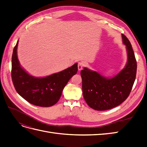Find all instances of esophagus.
I'll return each instance as SVG.
<instances>
[{"label":"esophagus","mask_w":147,"mask_h":147,"mask_svg":"<svg viewBox=\"0 0 147 147\" xmlns=\"http://www.w3.org/2000/svg\"><path fill=\"white\" fill-rule=\"evenodd\" d=\"M83 65H84V64H83L82 62H79L78 64V70H81L83 67Z\"/></svg>","instance_id":"obj_1"}]
</instances>
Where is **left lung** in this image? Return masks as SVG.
Here are the masks:
<instances>
[{
  "instance_id": "obj_1",
  "label": "left lung",
  "mask_w": 147,
  "mask_h": 147,
  "mask_svg": "<svg viewBox=\"0 0 147 147\" xmlns=\"http://www.w3.org/2000/svg\"><path fill=\"white\" fill-rule=\"evenodd\" d=\"M121 35L126 47L127 62L117 75L107 78L86 67L81 70L84 99L94 110H109L121 104L129 95L135 82L137 61L134 53L128 38Z\"/></svg>"
}]
</instances>
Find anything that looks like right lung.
<instances>
[{"instance_id":"add662e5","label":"right lung","mask_w":147,"mask_h":147,"mask_svg":"<svg viewBox=\"0 0 147 147\" xmlns=\"http://www.w3.org/2000/svg\"><path fill=\"white\" fill-rule=\"evenodd\" d=\"M18 41L14 47L11 58V78L16 92L34 105L48 107L56 104L64 88L78 70V64L49 76L37 78L22 68L17 56Z\"/></svg>"}]
</instances>
